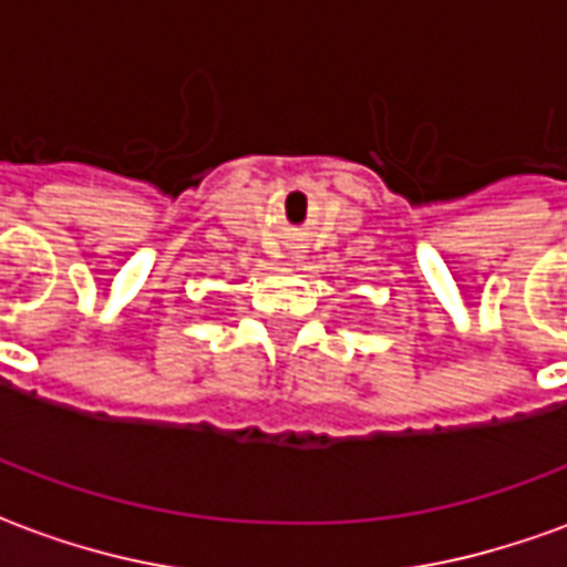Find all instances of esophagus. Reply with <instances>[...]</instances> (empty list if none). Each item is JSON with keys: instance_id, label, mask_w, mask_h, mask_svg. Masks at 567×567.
<instances>
[{"instance_id": "1", "label": "esophagus", "mask_w": 567, "mask_h": 567, "mask_svg": "<svg viewBox=\"0 0 567 567\" xmlns=\"http://www.w3.org/2000/svg\"><path fill=\"white\" fill-rule=\"evenodd\" d=\"M300 258H303V255H295V260H300Z\"/></svg>"}]
</instances>
